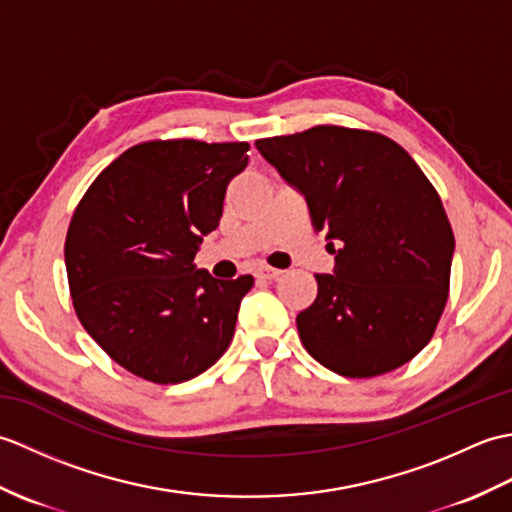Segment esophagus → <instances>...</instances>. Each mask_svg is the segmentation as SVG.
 Wrapping results in <instances>:
<instances>
[{"label": "esophagus", "mask_w": 512, "mask_h": 512, "mask_svg": "<svg viewBox=\"0 0 512 512\" xmlns=\"http://www.w3.org/2000/svg\"><path fill=\"white\" fill-rule=\"evenodd\" d=\"M255 275H257L259 279L270 281V279H277V277L281 275V270H279V268H270V266H259V268L255 270Z\"/></svg>", "instance_id": "esophagus-1"}]
</instances>
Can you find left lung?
<instances>
[{"label":"left lung","instance_id":"obj_1","mask_svg":"<svg viewBox=\"0 0 512 512\" xmlns=\"http://www.w3.org/2000/svg\"><path fill=\"white\" fill-rule=\"evenodd\" d=\"M255 145L306 198L336 255L297 317L303 347L347 378L411 361L447 306L455 250L440 195L416 160L383 134L336 125Z\"/></svg>","mask_w":512,"mask_h":512}]
</instances>
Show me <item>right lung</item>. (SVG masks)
<instances>
[{
  "instance_id": "right-lung-1",
  "label": "right lung",
  "mask_w": 512,
  "mask_h": 512,
  "mask_svg": "<svg viewBox=\"0 0 512 512\" xmlns=\"http://www.w3.org/2000/svg\"><path fill=\"white\" fill-rule=\"evenodd\" d=\"M248 143L149 140L85 191L65 237L81 325L127 372L158 385L206 372L235 334L253 277L215 279L193 264L220 224Z\"/></svg>"
}]
</instances>
